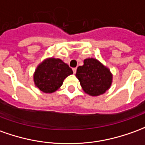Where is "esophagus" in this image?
Instances as JSON below:
<instances>
[{"instance_id": "34e87169", "label": "esophagus", "mask_w": 145, "mask_h": 145, "mask_svg": "<svg viewBox=\"0 0 145 145\" xmlns=\"http://www.w3.org/2000/svg\"><path fill=\"white\" fill-rule=\"evenodd\" d=\"M73 72H74V74H75L76 71H77V68L76 67H74V68H73Z\"/></svg>"}]
</instances>
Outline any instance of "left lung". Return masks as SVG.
<instances>
[{
    "label": "left lung",
    "instance_id": "1",
    "mask_svg": "<svg viewBox=\"0 0 145 145\" xmlns=\"http://www.w3.org/2000/svg\"><path fill=\"white\" fill-rule=\"evenodd\" d=\"M75 75L85 93L93 97L104 93L112 82L109 69L93 58L86 59L83 66L78 67Z\"/></svg>",
    "mask_w": 145,
    "mask_h": 145
}]
</instances>
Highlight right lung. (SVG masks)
Instances as JSON below:
<instances>
[{
  "mask_svg": "<svg viewBox=\"0 0 145 145\" xmlns=\"http://www.w3.org/2000/svg\"><path fill=\"white\" fill-rule=\"evenodd\" d=\"M72 74V69L60 59H47L35 71L34 84L42 92L51 93L58 89L63 80Z\"/></svg>",
  "mask_w": 145,
  "mask_h": 145,
  "instance_id": "1",
  "label": "right lung"
}]
</instances>
